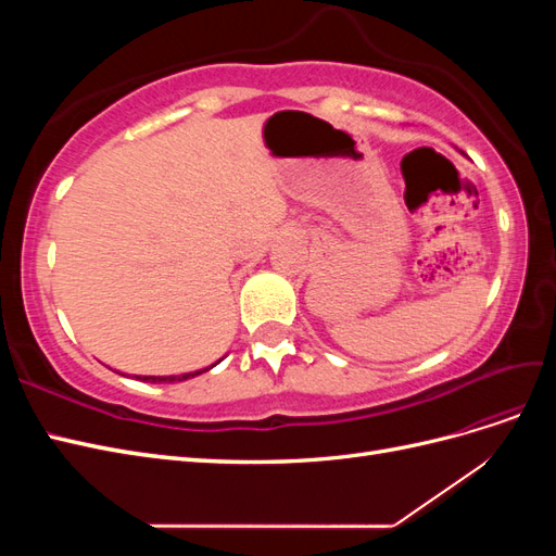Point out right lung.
<instances>
[{
    "instance_id": "obj_1",
    "label": "right lung",
    "mask_w": 556,
    "mask_h": 556,
    "mask_svg": "<svg viewBox=\"0 0 556 556\" xmlns=\"http://www.w3.org/2000/svg\"><path fill=\"white\" fill-rule=\"evenodd\" d=\"M215 364H220V359H217ZM215 364H211L208 368H213ZM208 368H201V371H190V374H180V376H137V380H143V382H180V380H190L194 376L206 374Z\"/></svg>"
}]
</instances>
